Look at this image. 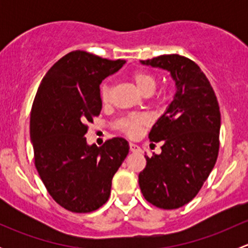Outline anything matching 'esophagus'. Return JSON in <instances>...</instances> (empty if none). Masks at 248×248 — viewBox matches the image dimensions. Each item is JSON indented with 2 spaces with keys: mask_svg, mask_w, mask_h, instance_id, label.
I'll return each instance as SVG.
<instances>
[{
  "mask_svg": "<svg viewBox=\"0 0 248 248\" xmlns=\"http://www.w3.org/2000/svg\"><path fill=\"white\" fill-rule=\"evenodd\" d=\"M129 150H131L132 152H141V149L136 144H129Z\"/></svg>",
  "mask_w": 248,
  "mask_h": 248,
  "instance_id": "1",
  "label": "esophagus"
}]
</instances>
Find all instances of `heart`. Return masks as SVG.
I'll return each mask as SVG.
<instances>
[{
	"instance_id": "b5f03b06",
	"label": "heart",
	"mask_w": 248,
	"mask_h": 248,
	"mask_svg": "<svg viewBox=\"0 0 248 248\" xmlns=\"http://www.w3.org/2000/svg\"><path fill=\"white\" fill-rule=\"evenodd\" d=\"M131 80L133 81L134 86L138 89L140 93L144 96H149L154 92L156 86V80L152 74L149 72L142 71V69H136L131 73ZM110 93L111 90L107 84H103L101 87V98L103 104H108L110 101ZM147 119L142 114H128L124 115L120 120V129L124 134H126L129 138H134L140 133L142 127L146 124Z\"/></svg>"
}]
</instances>
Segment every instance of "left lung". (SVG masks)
I'll list each match as a JSON object with an SVG mask.
<instances>
[{
	"label": "left lung",
	"instance_id": "left-lung-1",
	"mask_svg": "<svg viewBox=\"0 0 248 248\" xmlns=\"http://www.w3.org/2000/svg\"><path fill=\"white\" fill-rule=\"evenodd\" d=\"M141 63L170 72L176 94L150 131V141L163 145L161 155L145 156L139 186L144 198L155 206L179 209L198 194L217 161L218 102L201 67L188 57L162 55Z\"/></svg>",
	"mask_w": 248,
	"mask_h": 248
}]
</instances>
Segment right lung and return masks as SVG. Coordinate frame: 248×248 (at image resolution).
I'll return each instance as SVG.
<instances>
[{"label": "right lung", "mask_w": 248, "mask_h": 248, "mask_svg": "<svg viewBox=\"0 0 248 248\" xmlns=\"http://www.w3.org/2000/svg\"><path fill=\"white\" fill-rule=\"evenodd\" d=\"M124 60H108L76 50L44 76L31 110L30 134L37 171L62 207L77 214L108 202L111 180L128 155L124 138L89 146L87 124L101 114L102 80L119 71Z\"/></svg>", "instance_id": "1"}]
</instances>
